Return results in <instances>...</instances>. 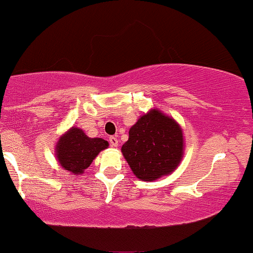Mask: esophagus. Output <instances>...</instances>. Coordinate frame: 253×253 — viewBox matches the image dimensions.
<instances>
[{
    "label": "esophagus",
    "mask_w": 253,
    "mask_h": 253,
    "mask_svg": "<svg viewBox=\"0 0 253 253\" xmlns=\"http://www.w3.org/2000/svg\"><path fill=\"white\" fill-rule=\"evenodd\" d=\"M110 145L112 147H118L119 146V140H118L116 136H111L110 137Z\"/></svg>",
    "instance_id": "1"
}]
</instances>
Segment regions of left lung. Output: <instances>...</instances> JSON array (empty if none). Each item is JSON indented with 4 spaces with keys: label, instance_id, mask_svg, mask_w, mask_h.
<instances>
[{
    "label": "left lung",
    "instance_id": "obj_1",
    "mask_svg": "<svg viewBox=\"0 0 253 253\" xmlns=\"http://www.w3.org/2000/svg\"><path fill=\"white\" fill-rule=\"evenodd\" d=\"M183 147L180 125L154 108L130 127L129 137L121 152L134 175L149 182L170 174L178 167Z\"/></svg>",
    "mask_w": 253,
    "mask_h": 253
}]
</instances>
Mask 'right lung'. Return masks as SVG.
<instances>
[{
    "label": "right lung",
    "mask_w": 253,
    "mask_h": 253,
    "mask_svg": "<svg viewBox=\"0 0 253 253\" xmlns=\"http://www.w3.org/2000/svg\"><path fill=\"white\" fill-rule=\"evenodd\" d=\"M107 147L106 140L88 137L83 129L71 127L59 137L56 145V156L64 170L78 175L83 174L99 153Z\"/></svg>",
    "instance_id": "add662e5"
}]
</instances>
